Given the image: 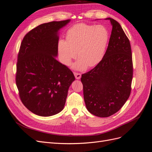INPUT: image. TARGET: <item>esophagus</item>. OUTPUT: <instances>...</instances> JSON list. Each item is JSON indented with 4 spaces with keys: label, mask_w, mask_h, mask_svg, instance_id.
I'll list each match as a JSON object with an SVG mask.
<instances>
[{
    "label": "esophagus",
    "mask_w": 152,
    "mask_h": 152,
    "mask_svg": "<svg viewBox=\"0 0 152 152\" xmlns=\"http://www.w3.org/2000/svg\"><path fill=\"white\" fill-rule=\"evenodd\" d=\"M74 75L77 79H80L81 78V74L80 73H77V72H74Z\"/></svg>",
    "instance_id": "34e87169"
}]
</instances>
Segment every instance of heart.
Segmentation results:
<instances>
[{"instance_id":"heart-1","label":"heart","mask_w":152,"mask_h":152,"mask_svg":"<svg viewBox=\"0 0 152 152\" xmlns=\"http://www.w3.org/2000/svg\"><path fill=\"white\" fill-rule=\"evenodd\" d=\"M108 40L109 32L103 25L77 23L68 30L66 41L58 42L59 60L68 66L77 53L79 60L73 68L83 70L87 67H94L103 58Z\"/></svg>"}]
</instances>
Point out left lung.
I'll list each match as a JSON object with an SVG mask.
<instances>
[{
    "instance_id": "obj_1",
    "label": "left lung",
    "mask_w": 152,
    "mask_h": 152,
    "mask_svg": "<svg viewBox=\"0 0 152 152\" xmlns=\"http://www.w3.org/2000/svg\"><path fill=\"white\" fill-rule=\"evenodd\" d=\"M106 20L112 25L107 51L97 65L81 77L86 108L99 117L111 116L123 107L131 94L133 75L129 40L117 21Z\"/></svg>"
}]
</instances>
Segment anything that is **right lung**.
Returning a JSON list of instances; mask_svg holds the SVG:
<instances>
[{"instance_id":"1","label":"right lung","mask_w":152,"mask_h":152,"mask_svg":"<svg viewBox=\"0 0 152 152\" xmlns=\"http://www.w3.org/2000/svg\"><path fill=\"white\" fill-rule=\"evenodd\" d=\"M70 20L40 25L27 33L18 54L16 84L25 107L37 115L60 112L75 77L58 55V30Z\"/></svg>"}]
</instances>
